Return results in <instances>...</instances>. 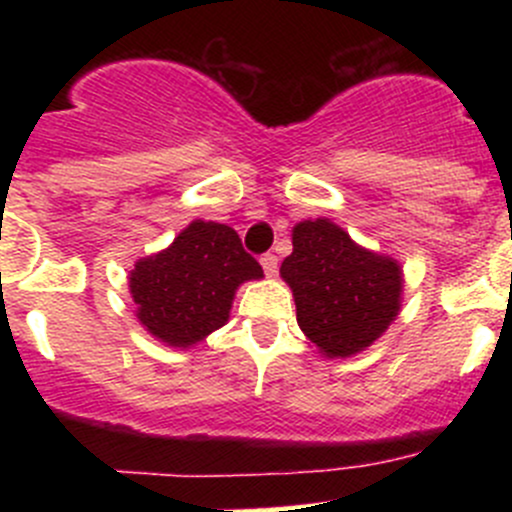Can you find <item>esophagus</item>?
Instances as JSON below:
<instances>
[{
  "label": "esophagus",
  "mask_w": 512,
  "mask_h": 512,
  "mask_svg": "<svg viewBox=\"0 0 512 512\" xmlns=\"http://www.w3.org/2000/svg\"><path fill=\"white\" fill-rule=\"evenodd\" d=\"M260 262H262V270H265L267 277H275L277 275V257L272 255V252L262 255Z\"/></svg>",
  "instance_id": "34e87169"
}]
</instances>
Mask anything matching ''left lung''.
<instances>
[{
  "instance_id": "1",
  "label": "left lung",
  "mask_w": 512,
  "mask_h": 512,
  "mask_svg": "<svg viewBox=\"0 0 512 512\" xmlns=\"http://www.w3.org/2000/svg\"><path fill=\"white\" fill-rule=\"evenodd\" d=\"M280 275L294 294L299 329L329 359L364 352L401 309L399 262L356 245L327 218L294 225Z\"/></svg>"
}]
</instances>
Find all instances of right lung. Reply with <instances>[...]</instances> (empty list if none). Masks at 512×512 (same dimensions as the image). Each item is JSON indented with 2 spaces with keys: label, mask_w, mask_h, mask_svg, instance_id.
Listing matches in <instances>:
<instances>
[{
  "label": "right lung",
  "mask_w": 512,
  "mask_h": 512,
  "mask_svg": "<svg viewBox=\"0 0 512 512\" xmlns=\"http://www.w3.org/2000/svg\"><path fill=\"white\" fill-rule=\"evenodd\" d=\"M260 277L232 227L193 220L173 245L136 262L128 287L138 322L168 347L188 349L223 327L235 289Z\"/></svg>",
  "instance_id": "right-lung-1"
}]
</instances>
